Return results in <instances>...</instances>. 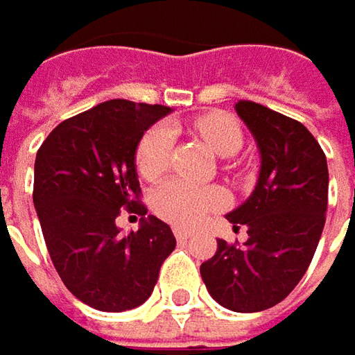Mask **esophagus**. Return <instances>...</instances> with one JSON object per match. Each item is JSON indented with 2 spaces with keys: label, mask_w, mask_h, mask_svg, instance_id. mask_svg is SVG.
Masks as SVG:
<instances>
[{
  "label": "esophagus",
  "mask_w": 355,
  "mask_h": 355,
  "mask_svg": "<svg viewBox=\"0 0 355 355\" xmlns=\"http://www.w3.org/2000/svg\"><path fill=\"white\" fill-rule=\"evenodd\" d=\"M173 234H175V239L178 241H188L191 236V232H188V230H182V228H175L173 230Z\"/></svg>",
  "instance_id": "34e87169"
}]
</instances>
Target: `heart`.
Returning a JSON list of instances; mask_svg holds the SVG:
<instances>
[{
	"mask_svg": "<svg viewBox=\"0 0 355 355\" xmlns=\"http://www.w3.org/2000/svg\"><path fill=\"white\" fill-rule=\"evenodd\" d=\"M193 131L218 155H234L242 145L241 125L222 113H208L193 121ZM173 149V129L155 125L145 133L137 149V171L143 180L153 182L164 175ZM224 193L218 188H202L186 180H171L153 191L151 206L155 214L175 226H193L210 210L220 208Z\"/></svg>",
	"mask_w": 355,
	"mask_h": 355,
	"instance_id": "b5f03b06",
	"label": "heart"
}]
</instances>
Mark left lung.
Wrapping results in <instances>:
<instances>
[{"label":"left lung","mask_w":355,"mask_h":355,"mask_svg":"<svg viewBox=\"0 0 355 355\" xmlns=\"http://www.w3.org/2000/svg\"><path fill=\"white\" fill-rule=\"evenodd\" d=\"M234 109L261 155L254 190L226 214L234 230L246 226L248 239H218L200 275L222 307L257 313L281 303L311 263L325 224L329 173L323 149L299 121L250 101Z\"/></svg>","instance_id":"1"}]
</instances>
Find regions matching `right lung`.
<instances>
[{"label": "right lung", "mask_w": 355, "mask_h": 355, "mask_svg": "<svg viewBox=\"0 0 355 355\" xmlns=\"http://www.w3.org/2000/svg\"><path fill=\"white\" fill-rule=\"evenodd\" d=\"M171 113L114 98L62 121L34 165V208L66 289L92 309L121 313L149 299L175 236L137 202L135 155L143 133ZM141 214L137 233L114 224L120 208Z\"/></svg>", "instance_id": "add662e5"}]
</instances>
